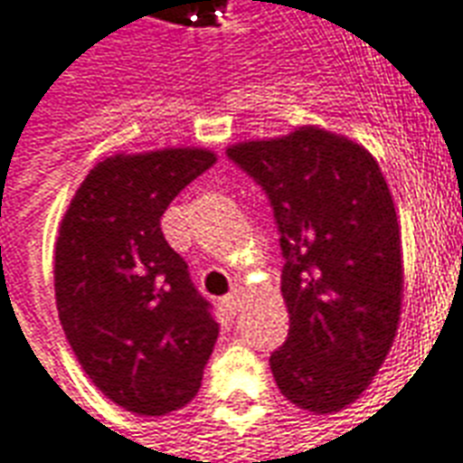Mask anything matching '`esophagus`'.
<instances>
[{
    "label": "esophagus",
    "mask_w": 463,
    "mask_h": 463,
    "mask_svg": "<svg viewBox=\"0 0 463 463\" xmlns=\"http://www.w3.org/2000/svg\"><path fill=\"white\" fill-rule=\"evenodd\" d=\"M241 298H244V293L239 291V288H234L229 296L222 298V306H224V310H227L229 316H236V310L241 308Z\"/></svg>",
    "instance_id": "1"
}]
</instances>
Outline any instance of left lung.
Masks as SVG:
<instances>
[{
	"instance_id": "obj_1",
	"label": "left lung",
	"mask_w": 463,
	"mask_h": 463,
	"mask_svg": "<svg viewBox=\"0 0 463 463\" xmlns=\"http://www.w3.org/2000/svg\"><path fill=\"white\" fill-rule=\"evenodd\" d=\"M266 192L283 254L291 328L273 380L301 410L355 402L392 347L402 308V239L392 194L363 145L323 128L232 145Z\"/></svg>"
}]
</instances>
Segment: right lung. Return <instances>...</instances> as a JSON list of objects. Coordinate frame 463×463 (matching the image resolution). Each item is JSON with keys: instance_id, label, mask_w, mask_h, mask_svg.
Masks as SVG:
<instances>
[{"instance_id": "1", "label": "right lung", "mask_w": 463, "mask_h": 463, "mask_svg": "<svg viewBox=\"0 0 463 463\" xmlns=\"http://www.w3.org/2000/svg\"><path fill=\"white\" fill-rule=\"evenodd\" d=\"M217 155L202 147L113 155L80 182L61 219L56 308L90 383L140 417L190 402L219 335L212 306L160 219Z\"/></svg>"}]
</instances>
